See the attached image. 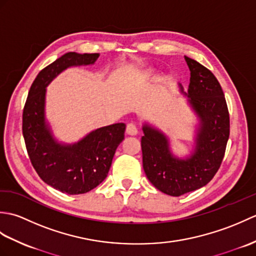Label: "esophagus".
I'll return each instance as SVG.
<instances>
[{"instance_id": "esophagus-1", "label": "esophagus", "mask_w": 256, "mask_h": 256, "mask_svg": "<svg viewBox=\"0 0 256 256\" xmlns=\"http://www.w3.org/2000/svg\"><path fill=\"white\" fill-rule=\"evenodd\" d=\"M138 132V126L134 123H128L126 125V133L128 135H136Z\"/></svg>"}]
</instances>
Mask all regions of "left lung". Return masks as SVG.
Here are the masks:
<instances>
[{"label": "left lung", "mask_w": 256, "mask_h": 256, "mask_svg": "<svg viewBox=\"0 0 256 256\" xmlns=\"http://www.w3.org/2000/svg\"><path fill=\"white\" fill-rule=\"evenodd\" d=\"M190 82L188 102L199 118L196 146L189 157L179 158L170 152L166 135L148 124L143 125L142 154L146 177L166 194L179 197L206 186L218 172L230 135V118L224 94L209 69L184 56Z\"/></svg>", "instance_id": "left-lung-1"}]
</instances>
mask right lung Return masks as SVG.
I'll return each instance as SVG.
<instances>
[{
  "label": "right lung",
  "mask_w": 256,
  "mask_h": 256,
  "mask_svg": "<svg viewBox=\"0 0 256 256\" xmlns=\"http://www.w3.org/2000/svg\"><path fill=\"white\" fill-rule=\"evenodd\" d=\"M99 56L70 52L48 64L32 82L23 110V136L32 167L47 184L68 194H86L104 180L124 140L125 124L96 128L77 143H59L46 122V86L64 69L94 64Z\"/></svg>",
  "instance_id": "add662e5"
}]
</instances>
